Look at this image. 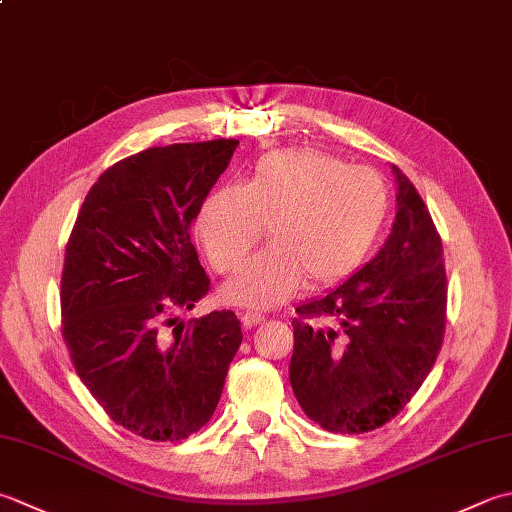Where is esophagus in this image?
Returning <instances> with one entry per match:
<instances>
[{
    "mask_svg": "<svg viewBox=\"0 0 512 512\" xmlns=\"http://www.w3.org/2000/svg\"><path fill=\"white\" fill-rule=\"evenodd\" d=\"M239 319H242V326L244 328H253L257 324H262L266 317L264 315H257V313H242V315H239Z\"/></svg>",
    "mask_w": 512,
    "mask_h": 512,
    "instance_id": "1",
    "label": "esophagus"
}]
</instances>
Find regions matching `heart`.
<instances>
[{
	"label": "heart",
	"mask_w": 512,
	"mask_h": 512,
	"mask_svg": "<svg viewBox=\"0 0 512 512\" xmlns=\"http://www.w3.org/2000/svg\"><path fill=\"white\" fill-rule=\"evenodd\" d=\"M388 217V186L373 168L319 150H277L248 184H224L197 215L208 262L233 273L264 237L270 244L222 288L244 308H273L302 284L333 286L364 262Z\"/></svg>",
	"instance_id": "1"
}]
</instances>
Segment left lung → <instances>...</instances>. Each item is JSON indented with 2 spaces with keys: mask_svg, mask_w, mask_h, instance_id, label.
I'll use <instances>...</instances> for the list:
<instances>
[{
  "mask_svg": "<svg viewBox=\"0 0 512 512\" xmlns=\"http://www.w3.org/2000/svg\"><path fill=\"white\" fill-rule=\"evenodd\" d=\"M397 215L382 250L330 293L297 306L290 386L330 433L390 422L433 368L446 328L444 250L424 199L393 166Z\"/></svg>",
  "mask_w": 512,
  "mask_h": 512,
  "instance_id": "8db88e82",
  "label": "left lung"
}]
</instances>
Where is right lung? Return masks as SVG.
Segmentation results:
<instances>
[{
	"mask_svg": "<svg viewBox=\"0 0 512 512\" xmlns=\"http://www.w3.org/2000/svg\"><path fill=\"white\" fill-rule=\"evenodd\" d=\"M237 144L122 159L88 190L68 237L59 299L70 359L106 415L150 442H182L208 424L242 344L233 310L168 333L210 288L190 226Z\"/></svg>",
	"mask_w": 512,
	"mask_h": 512,
	"instance_id": "1",
	"label": "right lung"
}]
</instances>
